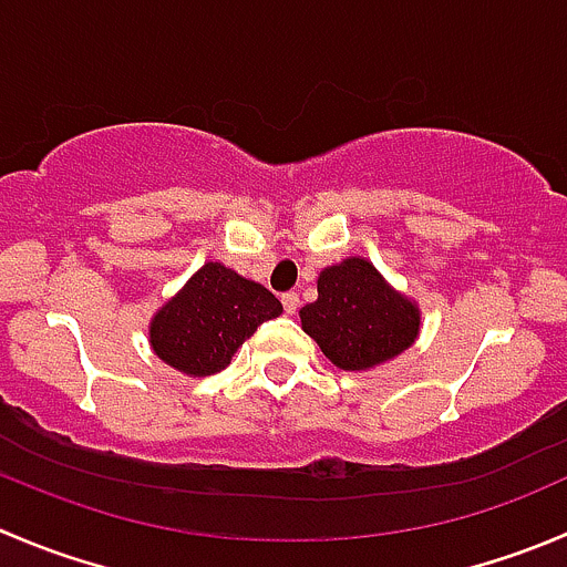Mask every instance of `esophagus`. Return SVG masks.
Segmentation results:
<instances>
[{
  "instance_id": "esophagus-1",
  "label": "esophagus",
  "mask_w": 567,
  "mask_h": 567,
  "mask_svg": "<svg viewBox=\"0 0 567 567\" xmlns=\"http://www.w3.org/2000/svg\"><path fill=\"white\" fill-rule=\"evenodd\" d=\"M282 307H285V312H288V316H293V312L299 310V296L282 293Z\"/></svg>"
}]
</instances>
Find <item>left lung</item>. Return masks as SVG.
<instances>
[{"label":"left lung","instance_id":"1","mask_svg":"<svg viewBox=\"0 0 567 567\" xmlns=\"http://www.w3.org/2000/svg\"><path fill=\"white\" fill-rule=\"evenodd\" d=\"M301 329L343 371H368L410 349L421 329L415 301L390 288L362 257H346L318 277V299L299 310Z\"/></svg>","mask_w":567,"mask_h":567}]
</instances>
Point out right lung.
Listing matches in <instances>:
<instances>
[{
  "mask_svg": "<svg viewBox=\"0 0 567 567\" xmlns=\"http://www.w3.org/2000/svg\"><path fill=\"white\" fill-rule=\"evenodd\" d=\"M282 312L277 296L221 262H205L155 312L150 343L166 365L188 377L224 371L262 321Z\"/></svg>",
  "mask_w": 567,
  "mask_h": 567,
  "instance_id": "right-lung-1",
  "label": "right lung"
}]
</instances>
